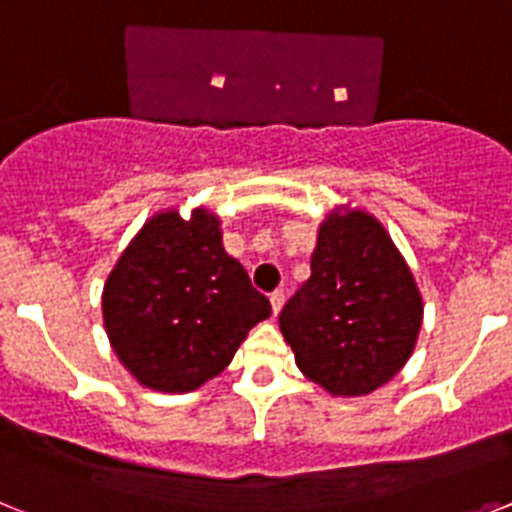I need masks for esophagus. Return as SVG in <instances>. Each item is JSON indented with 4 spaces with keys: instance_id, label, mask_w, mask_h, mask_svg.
Returning <instances> with one entry per match:
<instances>
[{
    "instance_id": "34e87169",
    "label": "esophagus",
    "mask_w": 512,
    "mask_h": 512,
    "mask_svg": "<svg viewBox=\"0 0 512 512\" xmlns=\"http://www.w3.org/2000/svg\"><path fill=\"white\" fill-rule=\"evenodd\" d=\"M269 300H271V310H274V315H279V310H282V305H284V292H282V289H277V292H271Z\"/></svg>"
}]
</instances>
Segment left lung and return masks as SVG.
<instances>
[{
    "label": "left lung",
    "instance_id": "1",
    "mask_svg": "<svg viewBox=\"0 0 512 512\" xmlns=\"http://www.w3.org/2000/svg\"><path fill=\"white\" fill-rule=\"evenodd\" d=\"M420 323V292L382 223L364 210L330 212L310 279L279 312L300 372L330 395H369L410 359Z\"/></svg>",
    "mask_w": 512,
    "mask_h": 512
}]
</instances>
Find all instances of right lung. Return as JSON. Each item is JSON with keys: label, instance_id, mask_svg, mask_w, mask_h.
Instances as JSON below:
<instances>
[{"label": "right lung", "instance_id": "obj_1", "mask_svg": "<svg viewBox=\"0 0 512 512\" xmlns=\"http://www.w3.org/2000/svg\"><path fill=\"white\" fill-rule=\"evenodd\" d=\"M107 338L151 390L192 392L233 361L271 305L223 248L220 220L158 212L125 248L102 295Z\"/></svg>", "mask_w": 512, "mask_h": 512}]
</instances>
